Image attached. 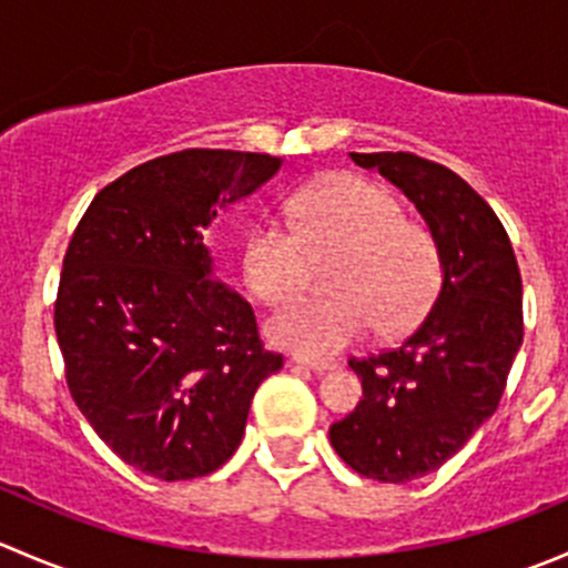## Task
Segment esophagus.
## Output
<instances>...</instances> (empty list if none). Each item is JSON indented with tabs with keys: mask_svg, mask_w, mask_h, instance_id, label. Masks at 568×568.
<instances>
[{
	"mask_svg": "<svg viewBox=\"0 0 568 568\" xmlns=\"http://www.w3.org/2000/svg\"><path fill=\"white\" fill-rule=\"evenodd\" d=\"M294 365H300V368L313 371V374H329V371H335V363H332V359H307V357H294Z\"/></svg>",
	"mask_w": 568,
	"mask_h": 568,
	"instance_id": "obj_1",
	"label": "esophagus"
}]
</instances>
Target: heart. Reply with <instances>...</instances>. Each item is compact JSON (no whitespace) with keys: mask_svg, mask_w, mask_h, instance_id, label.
I'll list each match as a JSON object with an SVG mask.
<instances>
[{"mask_svg":"<svg viewBox=\"0 0 568 568\" xmlns=\"http://www.w3.org/2000/svg\"><path fill=\"white\" fill-rule=\"evenodd\" d=\"M288 225L261 220L247 231L244 280L266 305L294 300L311 283V261H326V300L296 302L266 321L268 341L326 357L379 326L404 332L423 316L439 283L426 227L400 216L387 189L357 175H329L288 203Z\"/></svg>","mask_w":568,"mask_h":568,"instance_id":"b5f03b06","label":"heart"}]
</instances>
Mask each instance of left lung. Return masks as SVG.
Returning a JSON list of instances; mask_svg holds the SVG:
<instances>
[{
	"label": "left lung",
	"mask_w": 568,
	"mask_h": 568,
	"mask_svg": "<svg viewBox=\"0 0 568 568\" xmlns=\"http://www.w3.org/2000/svg\"><path fill=\"white\" fill-rule=\"evenodd\" d=\"M426 222L443 285L400 346L348 359L363 382L329 443L359 475L406 484L443 467L495 415L523 346V277L506 227L454 170L415 153H348Z\"/></svg>",
	"instance_id": "8db88e82"
}]
</instances>
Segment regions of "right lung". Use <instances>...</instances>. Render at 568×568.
Segmentation results:
<instances>
[{"instance_id":"right-lung-1","label":"right lung","mask_w":568,"mask_h":568,"mask_svg":"<svg viewBox=\"0 0 568 568\" xmlns=\"http://www.w3.org/2000/svg\"><path fill=\"white\" fill-rule=\"evenodd\" d=\"M280 168L268 153L159 156L101 189L68 244L54 305L68 390L109 448L153 478L222 467L252 395L283 368L205 244L216 211Z\"/></svg>"}]
</instances>
